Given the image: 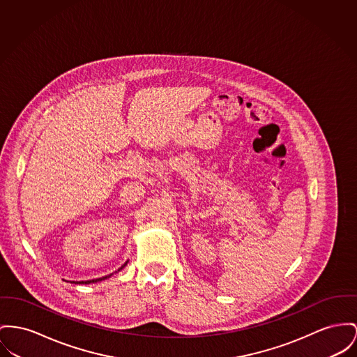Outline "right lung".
<instances>
[{
  "label": "right lung",
  "instance_id": "1",
  "mask_svg": "<svg viewBox=\"0 0 357 357\" xmlns=\"http://www.w3.org/2000/svg\"><path fill=\"white\" fill-rule=\"evenodd\" d=\"M126 265H127V262H126V264H123L116 272H119L120 269H123ZM111 275H112V273H111ZM111 275L104 276V278H100V279H93V280H86V282H73V283H75V284H91V283H97V282H101V280H104V279H108V278H111Z\"/></svg>",
  "mask_w": 357,
  "mask_h": 357
}]
</instances>
